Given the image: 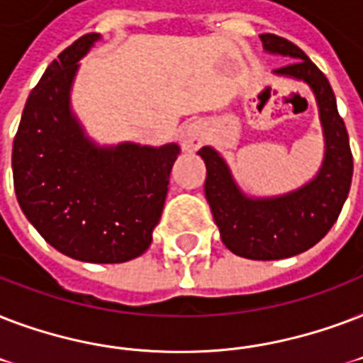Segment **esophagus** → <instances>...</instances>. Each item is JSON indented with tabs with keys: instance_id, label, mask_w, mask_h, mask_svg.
<instances>
[{
	"instance_id": "1",
	"label": "esophagus",
	"mask_w": 363,
	"mask_h": 363,
	"mask_svg": "<svg viewBox=\"0 0 363 363\" xmlns=\"http://www.w3.org/2000/svg\"><path fill=\"white\" fill-rule=\"evenodd\" d=\"M179 142L185 151H195L202 143V126L199 123H187L179 128Z\"/></svg>"
}]
</instances>
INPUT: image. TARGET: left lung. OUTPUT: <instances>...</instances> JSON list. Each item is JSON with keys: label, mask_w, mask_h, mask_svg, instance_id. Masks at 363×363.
<instances>
[{"label": "left lung", "mask_w": 363, "mask_h": 363, "mask_svg": "<svg viewBox=\"0 0 363 363\" xmlns=\"http://www.w3.org/2000/svg\"><path fill=\"white\" fill-rule=\"evenodd\" d=\"M261 41L269 52L294 58L278 67L277 74L305 81L316 96L325 138L324 164L318 176L284 196L248 199L233 182L218 151L202 147L199 155L206 164L204 193L223 244L240 257L271 261L301 254L328 235L347 201L354 162L347 126L337 111L328 77L288 39L263 33Z\"/></svg>", "instance_id": "left-lung-1"}]
</instances>
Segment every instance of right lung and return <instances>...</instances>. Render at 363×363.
<instances>
[{"mask_svg":"<svg viewBox=\"0 0 363 363\" xmlns=\"http://www.w3.org/2000/svg\"><path fill=\"white\" fill-rule=\"evenodd\" d=\"M100 33H85L45 69L13 143V182L22 212L62 254L123 263L150 248L179 147H98L69 111L79 58Z\"/></svg>","mask_w":363,"mask_h":363,"instance_id":"obj_1","label":"right lung"}]
</instances>
